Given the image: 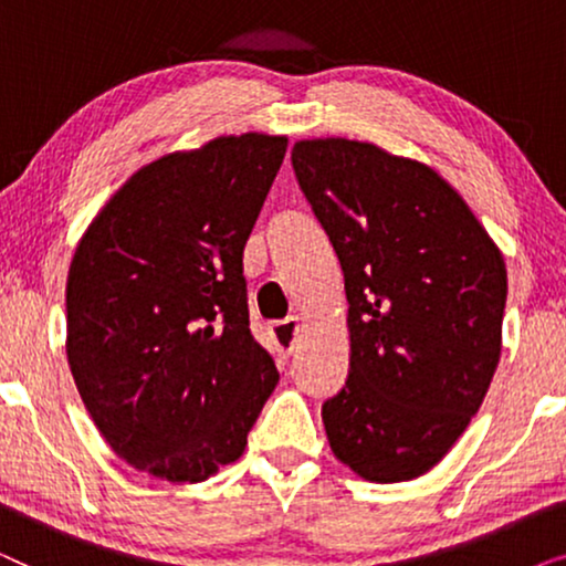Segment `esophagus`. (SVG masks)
Returning a JSON list of instances; mask_svg holds the SVG:
<instances>
[{"label": "esophagus", "mask_w": 566, "mask_h": 566, "mask_svg": "<svg viewBox=\"0 0 566 566\" xmlns=\"http://www.w3.org/2000/svg\"><path fill=\"white\" fill-rule=\"evenodd\" d=\"M270 337H273V345H275L277 355L289 358V355L298 347L301 319H298V316H289V319L270 324Z\"/></svg>", "instance_id": "34e87169"}]
</instances>
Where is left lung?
Instances as JSON below:
<instances>
[{
    "mask_svg": "<svg viewBox=\"0 0 566 566\" xmlns=\"http://www.w3.org/2000/svg\"><path fill=\"white\" fill-rule=\"evenodd\" d=\"M291 161L350 304V370L322 405L329 448L368 482H409L451 451L486 397L505 260L422 161L339 136L296 142Z\"/></svg>",
    "mask_w": 566,
    "mask_h": 566,
    "instance_id": "8db88e82",
    "label": "left lung"
}]
</instances>
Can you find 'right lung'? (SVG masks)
<instances>
[{
  "instance_id": "obj_1",
  "label": "right lung",
  "mask_w": 566,
  "mask_h": 566,
  "mask_svg": "<svg viewBox=\"0 0 566 566\" xmlns=\"http://www.w3.org/2000/svg\"><path fill=\"white\" fill-rule=\"evenodd\" d=\"M285 146L250 130L165 154L113 192L74 250V384L107 446L161 482L234 463L277 384L250 332L242 254Z\"/></svg>"
}]
</instances>
